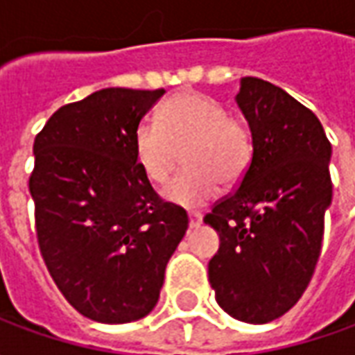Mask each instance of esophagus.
I'll list each match as a JSON object with an SVG mask.
<instances>
[{
    "label": "esophagus",
    "instance_id": "1",
    "mask_svg": "<svg viewBox=\"0 0 355 355\" xmlns=\"http://www.w3.org/2000/svg\"><path fill=\"white\" fill-rule=\"evenodd\" d=\"M188 220H190V230H196V228H200L201 223H203V215L192 211V213L188 215Z\"/></svg>",
    "mask_w": 355,
    "mask_h": 355
}]
</instances>
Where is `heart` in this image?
<instances>
[{"instance_id": "1", "label": "heart", "mask_w": 355, "mask_h": 355, "mask_svg": "<svg viewBox=\"0 0 355 355\" xmlns=\"http://www.w3.org/2000/svg\"><path fill=\"white\" fill-rule=\"evenodd\" d=\"M184 155L180 173L163 198L178 207L198 209L218 193V182L236 186L253 163L254 140L241 117L223 102L198 91H180L163 102L157 121L142 119L135 129V155L154 184H165Z\"/></svg>"}]
</instances>
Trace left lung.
<instances>
[{"label":"left lung","instance_id":"obj_1","mask_svg":"<svg viewBox=\"0 0 355 355\" xmlns=\"http://www.w3.org/2000/svg\"><path fill=\"white\" fill-rule=\"evenodd\" d=\"M236 102L254 155L203 218L220 238L209 283L224 312L261 325L289 312L312 279L333 198L331 142L312 110L268 81L241 78Z\"/></svg>","mask_w":355,"mask_h":355}]
</instances>
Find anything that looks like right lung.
Instances as JSON below:
<instances>
[{
  "mask_svg": "<svg viewBox=\"0 0 355 355\" xmlns=\"http://www.w3.org/2000/svg\"><path fill=\"white\" fill-rule=\"evenodd\" d=\"M163 89L108 87L58 108L34 140L30 193L51 277L98 323L154 310L171 254L188 230L135 155V129Z\"/></svg>",
  "mask_w": 355,
  "mask_h": 355,
  "instance_id": "obj_1",
  "label": "right lung"
}]
</instances>
